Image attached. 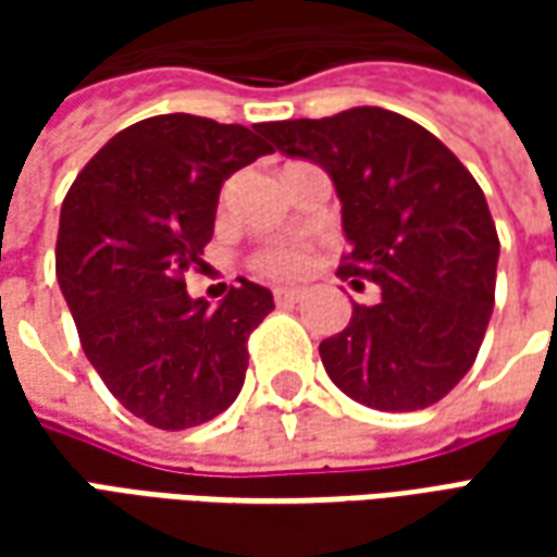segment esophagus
Returning <instances> with one entry per match:
<instances>
[{"label": "esophagus", "mask_w": 557, "mask_h": 557, "mask_svg": "<svg viewBox=\"0 0 557 557\" xmlns=\"http://www.w3.org/2000/svg\"><path fill=\"white\" fill-rule=\"evenodd\" d=\"M301 295H304V292L298 289V286H280V289H274V301L283 307V304L301 301Z\"/></svg>", "instance_id": "34e87169"}]
</instances>
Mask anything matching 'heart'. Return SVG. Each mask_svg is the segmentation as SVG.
<instances>
[{
  "label": "heart",
  "instance_id": "heart-1",
  "mask_svg": "<svg viewBox=\"0 0 557 557\" xmlns=\"http://www.w3.org/2000/svg\"><path fill=\"white\" fill-rule=\"evenodd\" d=\"M310 262H313V250L304 242H271L250 256V268L256 274L271 280L298 277L310 268Z\"/></svg>",
  "mask_w": 557,
  "mask_h": 557
}]
</instances>
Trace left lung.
Listing matches in <instances>:
<instances>
[{"label":"left lung","instance_id":"obj_1","mask_svg":"<svg viewBox=\"0 0 557 557\" xmlns=\"http://www.w3.org/2000/svg\"><path fill=\"white\" fill-rule=\"evenodd\" d=\"M262 134L337 187L349 238L337 277L382 286V301L351 304L349 325L322 339L331 382L379 411L447 397L495 307L502 244L474 175L426 127L382 107L265 122Z\"/></svg>","mask_w":557,"mask_h":557}]
</instances>
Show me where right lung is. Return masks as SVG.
<instances>
[{"label": "right lung", "instance_id": "1", "mask_svg": "<svg viewBox=\"0 0 557 557\" xmlns=\"http://www.w3.org/2000/svg\"><path fill=\"white\" fill-rule=\"evenodd\" d=\"M274 148L262 125L151 115L119 131L71 184L55 238V277L83 351L131 414L158 430L218 418L238 397L247 337L274 310L242 280L220 307L190 298L223 182Z\"/></svg>", "mask_w": 557, "mask_h": 557}]
</instances>
